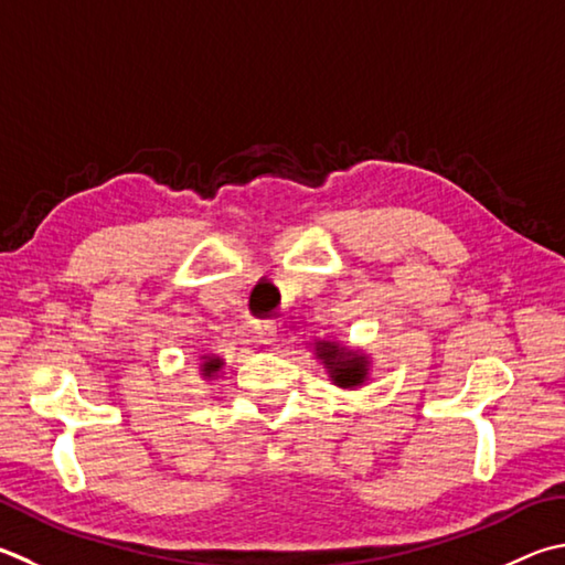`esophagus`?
<instances>
[{
    "label": "esophagus",
    "instance_id": "esophagus-1",
    "mask_svg": "<svg viewBox=\"0 0 565 565\" xmlns=\"http://www.w3.org/2000/svg\"><path fill=\"white\" fill-rule=\"evenodd\" d=\"M276 333H279V328H276L274 321L256 323V335H259L262 343H274L276 341Z\"/></svg>",
    "mask_w": 565,
    "mask_h": 565
}]
</instances>
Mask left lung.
I'll return each mask as SVG.
<instances>
[{
	"label": "left lung",
	"mask_w": 565,
	"mask_h": 565,
	"mask_svg": "<svg viewBox=\"0 0 565 565\" xmlns=\"http://www.w3.org/2000/svg\"><path fill=\"white\" fill-rule=\"evenodd\" d=\"M318 355L328 365L333 381L341 387L361 385L365 377V361L358 355H345L341 348L333 343H318Z\"/></svg>",
	"instance_id": "8db88e82"
}]
</instances>
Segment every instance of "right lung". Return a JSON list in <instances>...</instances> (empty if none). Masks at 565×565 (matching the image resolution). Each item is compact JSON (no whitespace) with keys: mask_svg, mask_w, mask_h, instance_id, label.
Masks as SVG:
<instances>
[{"mask_svg":"<svg viewBox=\"0 0 565 565\" xmlns=\"http://www.w3.org/2000/svg\"><path fill=\"white\" fill-rule=\"evenodd\" d=\"M220 361L217 358H207V363H204V375H212V373H217L220 371Z\"/></svg>","mask_w":565,"mask_h":565,"instance_id":"obj_1","label":"right lung"}]
</instances>
